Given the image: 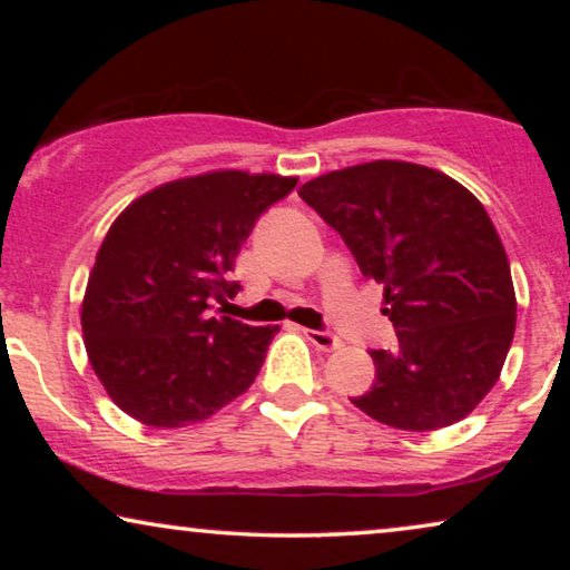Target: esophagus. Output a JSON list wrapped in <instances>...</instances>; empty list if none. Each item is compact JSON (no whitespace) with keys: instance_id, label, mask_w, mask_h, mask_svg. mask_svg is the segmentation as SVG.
<instances>
[{"instance_id":"1","label":"esophagus","mask_w":570,"mask_h":570,"mask_svg":"<svg viewBox=\"0 0 570 570\" xmlns=\"http://www.w3.org/2000/svg\"><path fill=\"white\" fill-rule=\"evenodd\" d=\"M303 334H306V340L311 342V345L324 350V353H332V350H337L342 342L334 337L332 332H318V330H303Z\"/></svg>"}]
</instances>
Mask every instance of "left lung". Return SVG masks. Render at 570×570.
<instances>
[{"label":"left lung","instance_id":"obj_1","mask_svg":"<svg viewBox=\"0 0 570 570\" xmlns=\"http://www.w3.org/2000/svg\"><path fill=\"white\" fill-rule=\"evenodd\" d=\"M301 199L384 285L394 350H371L376 381L355 407L400 431L470 415L501 376L517 330L505 248L485 207L441 170L373 160L311 178Z\"/></svg>","mask_w":570,"mask_h":570}]
</instances>
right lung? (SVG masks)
Wrapping results in <instances>:
<instances>
[{
  "mask_svg": "<svg viewBox=\"0 0 570 570\" xmlns=\"http://www.w3.org/2000/svg\"><path fill=\"white\" fill-rule=\"evenodd\" d=\"M295 176L209 170L137 197L108 228L82 298V337L106 394L150 428L202 423L254 384L279 326L209 316L228 272Z\"/></svg>",
  "mask_w": 570,
  "mask_h": 570,
  "instance_id": "right-lung-1",
  "label": "right lung"
}]
</instances>
